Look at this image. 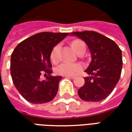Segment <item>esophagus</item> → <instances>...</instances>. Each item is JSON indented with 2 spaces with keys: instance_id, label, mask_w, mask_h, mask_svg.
I'll list each match as a JSON object with an SVG mask.
<instances>
[{
  "instance_id": "1",
  "label": "esophagus",
  "mask_w": 132,
  "mask_h": 132,
  "mask_svg": "<svg viewBox=\"0 0 132 132\" xmlns=\"http://www.w3.org/2000/svg\"><path fill=\"white\" fill-rule=\"evenodd\" d=\"M64 77L67 78H71V79H74L75 76H65Z\"/></svg>"
}]
</instances>
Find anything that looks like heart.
Masks as SVG:
<instances>
[{"label":"heart","mask_w":132,"mask_h":132,"mask_svg":"<svg viewBox=\"0 0 132 132\" xmlns=\"http://www.w3.org/2000/svg\"><path fill=\"white\" fill-rule=\"evenodd\" d=\"M72 49L76 54L83 48H86V44L83 41L80 39H76L73 41L71 43ZM58 46H54L50 54V59L53 63H56L58 61L57 58V51ZM82 69V66L78 63H71L67 62L61 63L60 65L56 67L55 71L56 74L61 75V76H72L76 73L80 71Z\"/></svg>","instance_id":"obj_1"}]
</instances>
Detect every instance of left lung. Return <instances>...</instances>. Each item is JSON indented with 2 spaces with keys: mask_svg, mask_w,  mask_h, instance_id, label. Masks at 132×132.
Wrapping results in <instances>:
<instances>
[{
  "mask_svg": "<svg viewBox=\"0 0 132 132\" xmlns=\"http://www.w3.org/2000/svg\"><path fill=\"white\" fill-rule=\"evenodd\" d=\"M70 35L83 40L89 48L91 61L87 68L88 76L78 90L79 97L88 102H99L112 92L121 76L122 51L113 40L93 31L74 32Z\"/></svg>",
  "mask_w": 132,
  "mask_h": 132,
  "instance_id": "1",
  "label": "left lung"
}]
</instances>
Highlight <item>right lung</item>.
<instances>
[{"label": "right lung", "mask_w": 132, "mask_h": 132, "mask_svg": "<svg viewBox=\"0 0 132 132\" xmlns=\"http://www.w3.org/2000/svg\"><path fill=\"white\" fill-rule=\"evenodd\" d=\"M69 33L41 32L24 39L11 54L10 74L17 90L24 99L32 104L52 101L57 93L61 76L52 73L50 54L58 43ZM45 72L50 76L41 81Z\"/></svg>", "instance_id": "obj_1"}]
</instances>
